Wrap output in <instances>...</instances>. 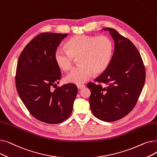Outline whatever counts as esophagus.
<instances>
[{
	"label": "esophagus",
	"mask_w": 157,
	"mask_h": 157,
	"mask_svg": "<svg viewBox=\"0 0 157 157\" xmlns=\"http://www.w3.org/2000/svg\"><path fill=\"white\" fill-rule=\"evenodd\" d=\"M77 86L79 89H83L85 87V85H83V84H79V85H77Z\"/></svg>",
	"instance_id": "1"
}]
</instances>
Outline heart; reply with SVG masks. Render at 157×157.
Instances as JSON below:
<instances>
[{
	"mask_svg": "<svg viewBox=\"0 0 157 157\" xmlns=\"http://www.w3.org/2000/svg\"><path fill=\"white\" fill-rule=\"evenodd\" d=\"M67 50L57 48L54 53L56 64L60 69L70 70L78 58L79 65L66 76L69 83L79 85L88 80L93 74L102 73L108 67L113 53V45L106 36H93L80 34L72 37L65 44Z\"/></svg>",
	"mask_w": 157,
	"mask_h": 157,
	"instance_id": "b5f03b06",
	"label": "heart"
}]
</instances>
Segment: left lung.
<instances>
[{
  "mask_svg": "<svg viewBox=\"0 0 157 157\" xmlns=\"http://www.w3.org/2000/svg\"><path fill=\"white\" fill-rule=\"evenodd\" d=\"M114 51L107 69L87 87L91 91L90 109L95 117L111 122L119 120L132 110L143 90L145 67L138 49L131 41L113 28Z\"/></svg>",
  "mask_w": 157,
  "mask_h": 157,
  "instance_id": "left-lung-1",
  "label": "left lung"
}]
</instances>
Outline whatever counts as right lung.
<instances>
[{"label": "right lung", "mask_w": 157, "mask_h": 157, "mask_svg": "<svg viewBox=\"0 0 157 157\" xmlns=\"http://www.w3.org/2000/svg\"><path fill=\"white\" fill-rule=\"evenodd\" d=\"M67 35H37L21 52L16 67V87L23 103L35 118L48 124H58L71 116L78 93L75 84L56 85L62 76L54 53Z\"/></svg>", "instance_id": "add662e5"}]
</instances>
